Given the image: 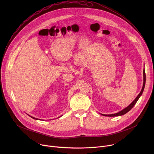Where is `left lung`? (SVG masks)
<instances>
[{"instance_id":"1","label":"left lung","mask_w":154,"mask_h":154,"mask_svg":"<svg viewBox=\"0 0 154 154\" xmlns=\"http://www.w3.org/2000/svg\"><path fill=\"white\" fill-rule=\"evenodd\" d=\"M143 76H144V82H143V88H142V90L141 91V92L140 93V94L137 96V97L135 98V99L131 102L127 107H126L125 108H124V109H122V111L117 113H115V114H112V115H103V116H121V115H123L125 113H127L128 112H129L130 109L134 107V106L135 105V103H137V102L138 101V100L139 99L140 97L141 96L143 91H144V86H145V83H146V73H145V71L144 70L143 71Z\"/></svg>"}]
</instances>
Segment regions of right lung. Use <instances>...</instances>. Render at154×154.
I'll list each match as a JSON object with an SVG mask.
<instances>
[{
	"mask_svg": "<svg viewBox=\"0 0 154 154\" xmlns=\"http://www.w3.org/2000/svg\"><path fill=\"white\" fill-rule=\"evenodd\" d=\"M30 117H31V118H32L33 119H38L37 118H34V117H32V116H30Z\"/></svg>",
	"mask_w": 154,
	"mask_h": 154,
	"instance_id": "obj_1",
	"label": "right lung"
}]
</instances>
